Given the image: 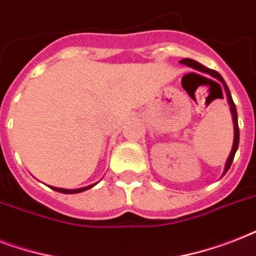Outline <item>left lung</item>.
<instances>
[{
  "instance_id": "obj_1",
  "label": "left lung",
  "mask_w": 256,
  "mask_h": 256,
  "mask_svg": "<svg viewBox=\"0 0 256 256\" xmlns=\"http://www.w3.org/2000/svg\"><path fill=\"white\" fill-rule=\"evenodd\" d=\"M180 64H183V65H186V66H190V68H192V69L199 70V72H203V73H208L210 76H212V77H215L216 80H219V81L223 84V86H224V90H226L227 98H228V104H230V106H231V112H232V120H234V144H232V150H231L230 156H228V160H227V162H226V168H224V172H227V170L230 168L231 164H232V160H234L235 152H236V150H238V146H239L238 114H236V108H235L234 100H232V98H231L230 90H228L227 85L224 84V81H223L222 76H220L218 72H215V70H211V69H207V68H204L203 65H200L199 62L194 61V60H190V58H184V60H182V61H180ZM210 81H211V80H210ZM212 82H214V81H212ZM218 85H219V84H218ZM219 86H220V85H219ZM220 92H222V88H220ZM222 96H223V92H222Z\"/></svg>"
}]
</instances>
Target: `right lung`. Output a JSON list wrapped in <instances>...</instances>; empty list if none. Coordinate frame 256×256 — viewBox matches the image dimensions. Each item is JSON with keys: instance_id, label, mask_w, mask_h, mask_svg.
I'll list each match as a JSON object with an SVG mask.
<instances>
[{"instance_id": "add662e5", "label": "right lung", "mask_w": 256, "mask_h": 256, "mask_svg": "<svg viewBox=\"0 0 256 256\" xmlns=\"http://www.w3.org/2000/svg\"><path fill=\"white\" fill-rule=\"evenodd\" d=\"M92 186H94V184L88 187H82V188H76V190H66V188H58V187H52V186H50V188H53V190L58 191V192H62V194H77V192H82V191L92 188Z\"/></svg>"}]
</instances>
